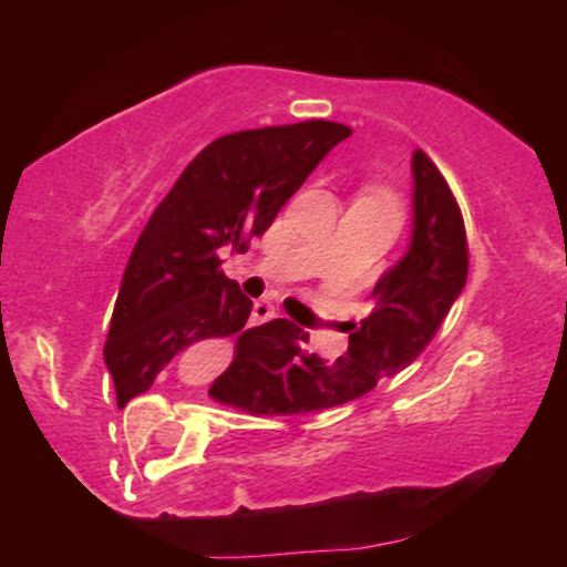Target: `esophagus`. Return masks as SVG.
<instances>
[{"mask_svg":"<svg viewBox=\"0 0 567 567\" xmlns=\"http://www.w3.org/2000/svg\"><path fill=\"white\" fill-rule=\"evenodd\" d=\"M277 315H279L277 306L271 301H266V298H261V301H256V306H252V322H256V324L275 320Z\"/></svg>","mask_w":567,"mask_h":567,"instance_id":"obj_1","label":"esophagus"}]
</instances>
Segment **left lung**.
I'll return each mask as SVG.
<instances>
[{
  "instance_id": "left-lung-1",
  "label": "left lung",
  "mask_w": 567,
  "mask_h": 567,
  "mask_svg": "<svg viewBox=\"0 0 567 567\" xmlns=\"http://www.w3.org/2000/svg\"><path fill=\"white\" fill-rule=\"evenodd\" d=\"M466 271L470 245L458 202L437 165L415 148L413 237L402 261L375 282L370 315L349 324L347 354L322 360L306 349L303 328L271 320L239 338L210 396L252 415H301L357 400L429 347L464 290Z\"/></svg>"
}]
</instances>
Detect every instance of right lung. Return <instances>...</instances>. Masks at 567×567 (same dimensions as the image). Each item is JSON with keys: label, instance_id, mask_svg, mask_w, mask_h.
Masks as SVG:
<instances>
[{"label": "right lung", "instance_id": "1", "mask_svg": "<svg viewBox=\"0 0 567 567\" xmlns=\"http://www.w3.org/2000/svg\"><path fill=\"white\" fill-rule=\"evenodd\" d=\"M349 135L351 127L328 120L243 130L188 162L135 243L116 296L103 360L120 408L192 343L256 330H245L252 301L220 271V258L261 237Z\"/></svg>", "mask_w": 567, "mask_h": 567}]
</instances>
